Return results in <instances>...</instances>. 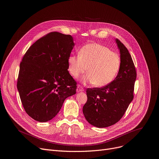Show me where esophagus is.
<instances>
[{
	"label": "esophagus",
	"mask_w": 159,
	"mask_h": 159,
	"mask_svg": "<svg viewBox=\"0 0 159 159\" xmlns=\"http://www.w3.org/2000/svg\"><path fill=\"white\" fill-rule=\"evenodd\" d=\"M81 91H84V89H83V87H82L81 85H79L77 86V92H81Z\"/></svg>",
	"instance_id": "esophagus-1"
}]
</instances>
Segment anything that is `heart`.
I'll list each match as a JSON object with an SVG mask.
<instances>
[{
	"label": "heart",
	"instance_id": "b5f03b06",
	"mask_svg": "<svg viewBox=\"0 0 159 159\" xmlns=\"http://www.w3.org/2000/svg\"><path fill=\"white\" fill-rule=\"evenodd\" d=\"M69 71L75 78L87 70L84 82L94 83L97 87L109 84L118 74L121 64L119 55L104 45L90 43L84 46L79 55H70L68 58Z\"/></svg>",
	"mask_w": 159,
	"mask_h": 159
}]
</instances>
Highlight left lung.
Masks as SVG:
<instances>
[{"label":"left lung","mask_w":159,"mask_h":159,"mask_svg":"<svg viewBox=\"0 0 159 159\" xmlns=\"http://www.w3.org/2000/svg\"><path fill=\"white\" fill-rule=\"evenodd\" d=\"M120 52L121 64L114 80L103 87L88 88L87 101L83 107L86 120L98 128H106L118 122L133 99L137 72L125 45L116 39Z\"/></svg>","instance_id":"obj_1"}]
</instances>
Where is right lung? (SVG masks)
I'll list each match as a JSON object with an SVG mask.
<instances>
[{"label":"right lung","instance_id":"right-lung-1","mask_svg":"<svg viewBox=\"0 0 159 159\" xmlns=\"http://www.w3.org/2000/svg\"><path fill=\"white\" fill-rule=\"evenodd\" d=\"M74 46L70 34L51 32L34 43L20 63L17 87L27 114L39 122L53 118L66 98L76 93L68 58Z\"/></svg>","mask_w":159,"mask_h":159}]
</instances>
